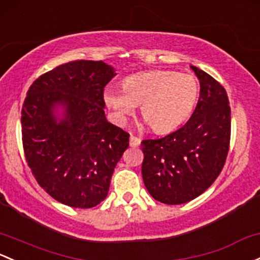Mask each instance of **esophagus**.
<instances>
[{
    "mask_svg": "<svg viewBox=\"0 0 260 260\" xmlns=\"http://www.w3.org/2000/svg\"><path fill=\"white\" fill-rule=\"evenodd\" d=\"M129 144H131V147H138L139 144H141V138H138V137H136V136L131 135Z\"/></svg>",
    "mask_w": 260,
    "mask_h": 260,
    "instance_id": "esophagus-1",
    "label": "esophagus"
}]
</instances>
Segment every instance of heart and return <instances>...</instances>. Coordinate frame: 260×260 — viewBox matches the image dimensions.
Returning <instances> with one entry per match:
<instances>
[{"label":"heart","instance_id":"b5f03b06","mask_svg":"<svg viewBox=\"0 0 260 260\" xmlns=\"http://www.w3.org/2000/svg\"><path fill=\"white\" fill-rule=\"evenodd\" d=\"M194 76L176 71H151L127 77L122 89L107 88L105 102L124 122L139 106L142 117L157 133L177 129L188 119L198 101Z\"/></svg>","mask_w":260,"mask_h":260}]
</instances>
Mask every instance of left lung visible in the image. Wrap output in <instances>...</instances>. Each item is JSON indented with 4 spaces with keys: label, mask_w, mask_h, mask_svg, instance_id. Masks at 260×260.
I'll use <instances>...</instances> for the list:
<instances>
[{
    "label": "left lung",
    "mask_w": 260,
    "mask_h": 260,
    "mask_svg": "<svg viewBox=\"0 0 260 260\" xmlns=\"http://www.w3.org/2000/svg\"><path fill=\"white\" fill-rule=\"evenodd\" d=\"M201 83L198 103L182 128L142 141V177L155 201L183 204L206 192L222 172L231 141V107L225 89L190 66Z\"/></svg>",
    "instance_id": "left-lung-1"
}]
</instances>
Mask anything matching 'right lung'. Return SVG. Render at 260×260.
<instances>
[{"mask_svg":"<svg viewBox=\"0 0 260 260\" xmlns=\"http://www.w3.org/2000/svg\"><path fill=\"white\" fill-rule=\"evenodd\" d=\"M102 61H72L40 76L22 106V143L37 183L59 203L92 208L108 194L129 135L107 121ZM61 114H58V109Z\"/></svg>","mask_w":260,"mask_h":260,"instance_id":"1","label":"right lung"}]
</instances>
